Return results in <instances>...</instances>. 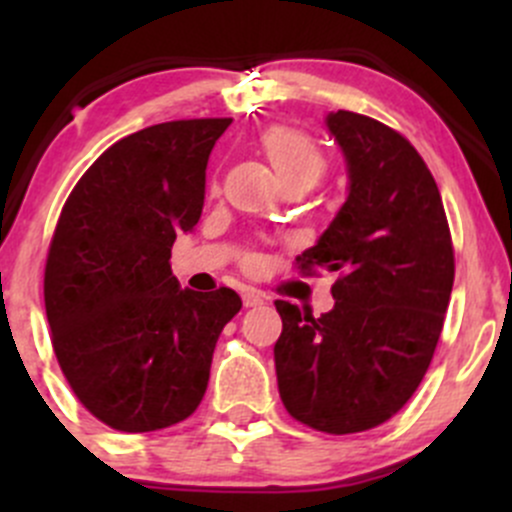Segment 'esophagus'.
Returning a JSON list of instances; mask_svg holds the SVG:
<instances>
[{
  "instance_id": "34e87169",
  "label": "esophagus",
  "mask_w": 512,
  "mask_h": 512,
  "mask_svg": "<svg viewBox=\"0 0 512 512\" xmlns=\"http://www.w3.org/2000/svg\"><path fill=\"white\" fill-rule=\"evenodd\" d=\"M242 302H245V307H257V304L265 302V297H262L260 289H252L247 287L245 292H242Z\"/></svg>"
}]
</instances>
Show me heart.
Masks as SVG:
<instances>
[{"label": "heart", "instance_id": "1", "mask_svg": "<svg viewBox=\"0 0 512 512\" xmlns=\"http://www.w3.org/2000/svg\"><path fill=\"white\" fill-rule=\"evenodd\" d=\"M260 148L282 183H289V180L314 183L324 170V156L317 143L292 126L277 123L267 128L260 136Z\"/></svg>", "mask_w": 512, "mask_h": 512}]
</instances>
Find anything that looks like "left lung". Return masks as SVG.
Masks as SVG:
<instances>
[{
  "mask_svg": "<svg viewBox=\"0 0 512 512\" xmlns=\"http://www.w3.org/2000/svg\"><path fill=\"white\" fill-rule=\"evenodd\" d=\"M347 163V200L317 245L297 257L334 272L322 317L277 299L280 399L317 431L359 433L389 421L421 384L453 289V245L441 193L401 133L352 111L329 113Z\"/></svg>",
  "mask_w": 512,
  "mask_h": 512,
  "instance_id": "left-lung-1",
  "label": "left lung"
}]
</instances>
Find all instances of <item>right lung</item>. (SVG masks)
<instances>
[{
  "instance_id": "1",
  "label": "right lung",
  "mask_w": 512,
  "mask_h": 512,
  "mask_svg": "<svg viewBox=\"0 0 512 512\" xmlns=\"http://www.w3.org/2000/svg\"><path fill=\"white\" fill-rule=\"evenodd\" d=\"M232 118L148 126L81 175L44 270L51 344L76 399L116 431L146 433L198 409L235 289H180L178 232L198 225L205 168Z\"/></svg>"
}]
</instances>
